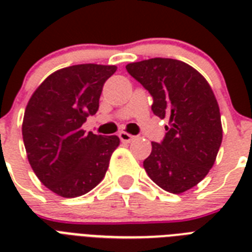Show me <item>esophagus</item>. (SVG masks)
I'll return each mask as SVG.
<instances>
[{
  "label": "esophagus",
  "mask_w": 252,
  "mask_h": 252,
  "mask_svg": "<svg viewBox=\"0 0 252 252\" xmlns=\"http://www.w3.org/2000/svg\"><path fill=\"white\" fill-rule=\"evenodd\" d=\"M119 138H120L123 142H130L134 140V136L126 133V132H120V133H119Z\"/></svg>",
  "instance_id": "1"
}]
</instances>
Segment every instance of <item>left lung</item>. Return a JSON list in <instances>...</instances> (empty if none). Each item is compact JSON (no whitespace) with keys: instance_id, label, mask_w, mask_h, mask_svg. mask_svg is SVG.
<instances>
[{"instance_id":"left-lung-1","label":"left lung","mask_w":252,"mask_h":252,"mask_svg":"<svg viewBox=\"0 0 252 252\" xmlns=\"http://www.w3.org/2000/svg\"><path fill=\"white\" fill-rule=\"evenodd\" d=\"M128 73L153 96L152 111L167 119L162 142H152L144 168L170 193H183L207 176L222 142L217 99L207 80L191 65L174 59L130 63Z\"/></svg>"}]
</instances>
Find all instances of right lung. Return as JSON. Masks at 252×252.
Returning a JSON list of instances; mask_svg holds the SVG:
<instances>
[{
	"label": "right lung",
	"instance_id": "1",
	"mask_svg": "<svg viewBox=\"0 0 252 252\" xmlns=\"http://www.w3.org/2000/svg\"><path fill=\"white\" fill-rule=\"evenodd\" d=\"M115 65L81 64L56 70L33 91L26 107L22 136L33 172L63 197L82 196L106 175L118 136L85 133L95 115L103 85Z\"/></svg>",
	"mask_w": 252,
	"mask_h": 252
}]
</instances>
